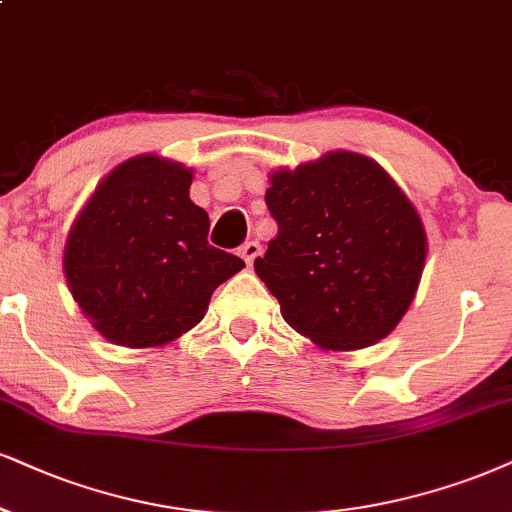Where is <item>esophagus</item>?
<instances>
[{
  "label": "esophagus",
  "mask_w": 512,
  "mask_h": 512,
  "mask_svg": "<svg viewBox=\"0 0 512 512\" xmlns=\"http://www.w3.org/2000/svg\"><path fill=\"white\" fill-rule=\"evenodd\" d=\"M239 256H242L244 261L251 266V263H254L258 256H261V244H258V242H244L242 246H239Z\"/></svg>",
  "instance_id": "esophagus-1"
}]
</instances>
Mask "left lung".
<instances>
[{
	"label": "left lung",
	"instance_id": "obj_1",
	"mask_svg": "<svg viewBox=\"0 0 512 512\" xmlns=\"http://www.w3.org/2000/svg\"><path fill=\"white\" fill-rule=\"evenodd\" d=\"M277 235L256 275L289 327L325 351L377 344L420 287L427 232L403 189L370 156L327 151L270 173Z\"/></svg>",
	"mask_w": 512,
	"mask_h": 512
}]
</instances>
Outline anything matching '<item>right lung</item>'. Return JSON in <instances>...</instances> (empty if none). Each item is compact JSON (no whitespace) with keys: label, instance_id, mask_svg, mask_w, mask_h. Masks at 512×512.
Masks as SVG:
<instances>
[{"label":"right lung","instance_id":"1","mask_svg":"<svg viewBox=\"0 0 512 512\" xmlns=\"http://www.w3.org/2000/svg\"><path fill=\"white\" fill-rule=\"evenodd\" d=\"M192 168L159 154L118 163L80 208L63 273L82 315L111 344L175 342L208 311L242 258L208 244V213L189 199Z\"/></svg>","mask_w":512,"mask_h":512}]
</instances>
